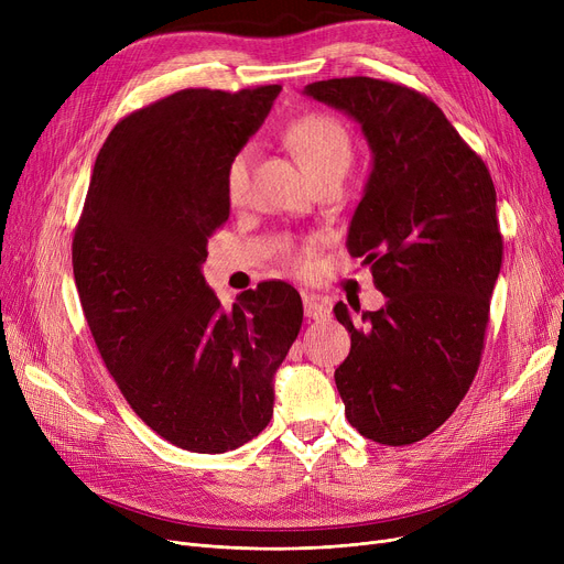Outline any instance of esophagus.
Segmentation results:
<instances>
[{
	"instance_id": "esophagus-1",
	"label": "esophagus",
	"mask_w": 564,
	"mask_h": 564,
	"mask_svg": "<svg viewBox=\"0 0 564 564\" xmlns=\"http://www.w3.org/2000/svg\"><path fill=\"white\" fill-rule=\"evenodd\" d=\"M304 313L308 319H327L329 317V306L324 304L315 294L304 292Z\"/></svg>"
}]
</instances>
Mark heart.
Returning <instances> with one entry per match:
<instances>
[{
	"label": "heart",
	"instance_id": "1",
	"mask_svg": "<svg viewBox=\"0 0 564 564\" xmlns=\"http://www.w3.org/2000/svg\"><path fill=\"white\" fill-rule=\"evenodd\" d=\"M285 139L304 171L313 177V183L332 175L345 177L354 158V145L347 128L338 118L329 113H306L288 128ZM249 164L251 148H240L226 164L224 187L230 203L242 200L247 194ZM290 260L302 267L306 262V251H290Z\"/></svg>",
	"mask_w": 564,
	"mask_h": 564
}]
</instances>
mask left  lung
Wrapping results in <instances>:
<instances>
[{"label":"left lung","mask_w":564,"mask_h":564,"mask_svg":"<svg viewBox=\"0 0 564 564\" xmlns=\"http://www.w3.org/2000/svg\"><path fill=\"white\" fill-rule=\"evenodd\" d=\"M304 94L357 121L372 171L347 249L387 294L379 311L334 313L351 334L336 368L345 416L383 446H406L446 423L478 372L489 297L502 262L489 169L427 96L340 77Z\"/></svg>","instance_id":"1"}]
</instances>
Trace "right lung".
I'll use <instances>...</instances> for the list:
<instances>
[{"instance_id": "obj_1", "label": "right lung", "mask_w": 564, "mask_h": 564, "mask_svg": "<svg viewBox=\"0 0 564 564\" xmlns=\"http://www.w3.org/2000/svg\"><path fill=\"white\" fill-rule=\"evenodd\" d=\"M279 84L183 88L118 121L73 237V274L100 357L137 416L173 446L219 455L274 413V372L304 319L300 292L264 281L221 311L200 264L230 215L228 160Z\"/></svg>"}]
</instances>
